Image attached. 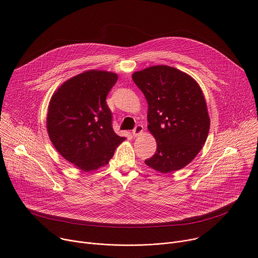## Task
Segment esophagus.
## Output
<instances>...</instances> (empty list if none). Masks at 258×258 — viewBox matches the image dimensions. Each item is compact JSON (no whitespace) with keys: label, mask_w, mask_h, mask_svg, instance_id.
I'll use <instances>...</instances> for the list:
<instances>
[{"label":"esophagus","mask_w":258,"mask_h":258,"mask_svg":"<svg viewBox=\"0 0 258 258\" xmlns=\"http://www.w3.org/2000/svg\"><path fill=\"white\" fill-rule=\"evenodd\" d=\"M144 132V126L142 124H138L136 125V127L133 130V135L135 137H139L142 133Z\"/></svg>","instance_id":"esophagus-1"}]
</instances>
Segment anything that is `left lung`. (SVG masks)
Instances as JSON below:
<instances>
[{
    "label": "left lung",
    "mask_w": 258,
    "mask_h": 258,
    "mask_svg": "<svg viewBox=\"0 0 258 258\" xmlns=\"http://www.w3.org/2000/svg\"><path fill=\"white\" fill-rule=\"evenodd\" d=\"M133 80L148 102V128L157 151L145 163L160 173H171L190 164L205 144L210 117L200 85L189 74L156 65L137 71Z\"/></svg>",
    "instance_id": "1"
}]
</instances>
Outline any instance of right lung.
Instances as JSON below:
<instances>
[{
	"instance_id": "right-lung-1",
	"label": "right lung",
	"mask_w": 258,
	"mask_h": 258,
	"mask_svg": "<svg viewBox=\"0 0 258 258\" xmlns=\"http://www.w3.org/2000/svg\"><path fill=\"white\" fill-rule=\"evenodd\" d=\"M116 81V73L88 70L62 83L50 99L46 121L49 139L57 152L81 171L107 165L125 140L113 132L105 101Z\"/></svg>"
}]
</instances>
